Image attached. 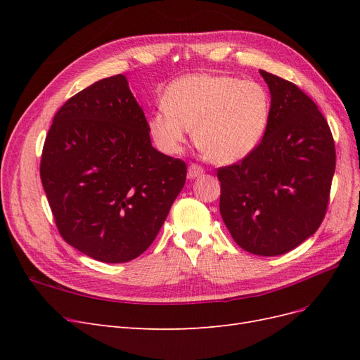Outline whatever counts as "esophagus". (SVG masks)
<instances>
[{"label":"esophagus","mask_w":360,"mask_h":360,"mask_svg":"<svg viewBox=\"0 0 360 360\" xmlns=\"http://www.w3.org/2000/svg\"><path fill=\"white\" fill-rule=\"evenodd\" d=\"M204 172H205V171H204V168H202V167L197 165V163H191V165H189V169H188V176H189L191 179H197V177L202 176Z\"/></svg>","instance_id":"obj_1"}]
</instances>
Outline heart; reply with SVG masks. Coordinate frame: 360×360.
I'll list each match as a JSON object with an SVG mask.
<instances>
[{
    "mask_svg": "<svg viewBox=\"0 0 360 360\" xmlns=\"http://www.w3.org/2000/svg\"><path fill=\"white\" fill-rule=\"evenodd\" d=\"M163 106L151 114V139L165 155H177L193 127V143L217 165L248 158L263 139L271 112L270 94L257 81L197 73L168 85Z\"/></svg>",
    "mask_w": 360,
    "mask_h": 360,
    "instance_id": "1",
    "label": "heart"
}]
</instances>
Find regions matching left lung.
<instances>
[{"label":"left lung","instance_id":"8db88e82","mask_svg":"<svg viewBox=\"0 0 360 360\" xmlns=\"http://www.w3.org/2000/svg\"><path fill=\"white\" fill-rule=\"evenodd\" d=\"M259 73L271 96L269 126L248 158L217 169L219 210L238 246L275 257L319 230L336 155L330 127L311 97L276 75Z\"/></svg>","mask_w":360,"mask_h":360}]
</instances>
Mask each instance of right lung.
Here are the masks:
<instances>
[{
	"label": "right lung",
	"mask_w": 360,
	"mask_h": 360,
	"mask_svg": "<svg viewBox=\"0 0 360 360\" xmlns=\"http://www.w3.org/2000/svg\"><path fill=\"white\" fill-rule=\"evenodd\" d=\"M124 75L86 86L52 120L40 179L61 237L103 263L153 243L186 181V163L151 146Z\"/></svg>",
	"instance_id": "add662e5"
}]
</instances>
